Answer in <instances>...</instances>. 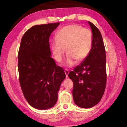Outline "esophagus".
I'll list each match as a JSON object with an SVG mask.
<instances>
[{
  "instance_id": "esophagus-1",
  "label": "esophagus",
  "mask_w": 127,
  "mask_h": 127,
  "mask_svg": "<svg viewBox=\"0 0 127 127\" xmlns=\"http://www.w3.org/2000/svg\"><path fill=\"white\" fill-rule=\"evenodd\" d=\"M64 72H65V73L66 74V78H67L68 75L69 74V70L68 69H65L64 70Z\"/></svg>"
}]
</instances>
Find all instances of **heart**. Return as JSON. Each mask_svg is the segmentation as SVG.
Returning <instances> with one entry per match:
<instances>
[{
	"label": "heart",
	"instance_id": "obj_1",
	"mask_svg": "<svg viewBox=\"0 0 127 127\" xmlns=\"http://www.w3.org/2000/svg\"><path fill=\"white\" fill-rule=\"evenodd\" d=\"M91 30L74 24L62 28L52 41L51 49L55 59L61 62L66 48L65 64L70 66L78 61H82L89 56L92 46Z\"/></svg>",
	"mask_w": 127,
	"mask_h": 127
}]
</instances>
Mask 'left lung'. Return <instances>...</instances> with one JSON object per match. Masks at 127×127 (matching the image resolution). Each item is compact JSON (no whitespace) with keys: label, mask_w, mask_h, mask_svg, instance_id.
Masks as SVG:
<instances>
[{"label":"left lung","mask_w":127,"mask_h":127,"mask_svg":"<svg viewBox=\"0 0 127 127\" xmlns=\"http://www.w3.org/2000/svg\"><path fill=\"white\" fill-rule=\"evenodd\" d=\"M88 22L93 37L91 50L84 61L68 74L73 82L74 102L82 108H90L100 102L106 83V53L101 34L93 23Z\"/></svg>","instance_id":"8db88e82"}]
</instances>
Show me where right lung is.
I'll return each instance as SVG.
<instances>
[{
	"label": "right lung",
	"instance_id": "obj_1",
	"mask_svg": "<svg viewBox=\"0 0 127 127\" xmlns=\"http://www.w3.org/2000/svg\"><path fill=\"white\" fill-rule=\"evenodd\" d=\"M59 23L36 25L23 35L19 49V81L23 95L31 106L46 110L54 106L65 78L63 69L51 56L50 34Z\"/></svg>",
	"mask_w": 127,
	"mask_h": 127
}]
</instances>
